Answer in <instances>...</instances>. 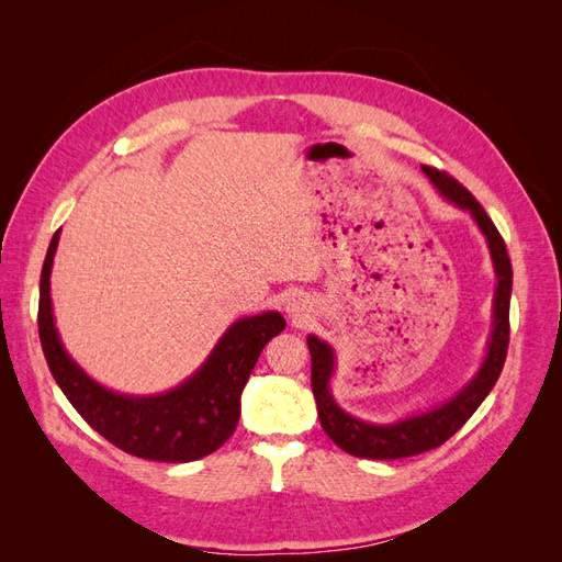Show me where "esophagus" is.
Returning a JSON list of instances; mask_svg holds the SVG:
<instances>
[{
  "label": "esophagus",
  "instance_id": "1",
  "mask_svg": "<svg viewBox=\"0 0 562 562\" xmlns=\"http://www.w3.org/2000/svg\"><path fill=\"white\" fill-rule=\"evenodd\" d=\"M288 312H295V307H293V310H291V307H288Z\"/></svg>",
  "mask_w": 562,
  "mask_h": 562
}]
</instances>
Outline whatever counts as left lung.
<instances>
[{"instance_id": "1", "label": "left lung", "mask_w": 562, "mask_h": 562, "mask_svg": "<svg viewBox=\"0 0 562 562\" xmlns=\"http://www.w3.org/2000/svg\"><path fill=\"white\" fill-rule=\"evenodd\" d=\"M422 173L429 178L440 196L454 203L459 211H467L485 236L492 269H495L497 279L495 297H492V330L487 337L483 363L462 389H457L450 398L429 407V411L407 415L396 422H370L347 413L330 391L337 368L335 349L326 339L310 335L307 345L312 353V391L321 427L337 448L363 459H403L443 446L479 411V405L495 386L508 349V304H512L514 269L504 239L481 203L454 178L436 171L431 166H422Z\"/></svg>"}]
</instances>
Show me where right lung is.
<instances>
[{
  "instance_id": "1",
  "label": "right lung",
  "mask_w": 562,
  "mask_h": 562,
  "mask_svg": "<svg viewBox=\"0 0 562 562\" xmlns=\"http://www.w3.org/2000/svg\"><path fill=\"white\" fill-rule=\"evenodd\" d=\"M60 229L48 244L40 281V339L50 375L75 411L112 446L155 462H194L215 452L234 434L241 415V391L271 337L285 328L279 312L234 321L190 378L161 394H122L93 380L56 328L50 302Z\"/></svg>"
}]
</instances>
